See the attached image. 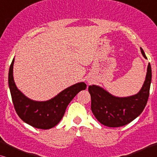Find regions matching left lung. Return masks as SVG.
<instances>
[{"label":"left lung","mask_w":157,"mask_h":157,"mask_svg":"<svg viewBox=\"0 0 157 157\" xmlns=\"http://www.w3.org/2000/svg\"><path fill=\"white\" fill-rule=\"evenodd\" d=\"M141 52L147 59L143 49ZM151 81V68L147 67L144 83L138 94L127 97H117L98 86H89L91 98V111L96 119L103 125L109 127H119L126 125L141 114L149 96Z\"/></svg>","instance_id":"obj_1"}]
</instances>
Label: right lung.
Instances as JSON below:
<instances>
[{"label": "right lung", "mask_w": 157, "mask_h": 157, "mask_svg": "<svg viewBox=\"0 0 157 157\" xmlns=\"http://www.w3.org/2000/svg\"><path fill=\"white\" fill-rule=\"evenodd\" d=\"M14 59L8 74V85L17 114L25 123L40 129H49L59 123L68 105L78 92L85 90L86 84L77 83L46 101L30 99L16 87L13 79Z\"/></svg>", "instance_id": "1"}]
</instances>
